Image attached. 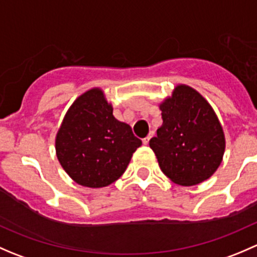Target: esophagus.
Segmentation results:
<instances>
[{
	"label": "esophagus",
	"instance_id": "esophagus-1",
	"mask_svg": "<svg viewBox=\"0 0 257 257\" xmlns=\"http://www.w3.org/2000/svg\"><path fill=\"white\" fill-rule=\"evenodd\" d=\"M153 137H154V132H150V133L148 134L147 138H144V139H143V144H144V145H148V144H149V141H150V139L153 138Z\"/></svg>",
	"mask_w": 257,
	"mask_h": 257
}]
</instances>
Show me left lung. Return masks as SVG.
I'll return each instance as SVG.
<instances>
[{"instance_id":"8db88e82","label":"left lung","mask_w":257,"mask_h":257,"mask_svg":"<svg viewBox=\"0 0 257 257\" xmlns=\"http://www.w3.org/2000/svg\"><path fill=\"white\" fill-rule=\"evenodd\" d=\"M163 124L149 145L162 172L183 186L200 184L216 172L225 134L216 113L194 88L178 84L159 104Z\"/></svg>"}]
</instances>
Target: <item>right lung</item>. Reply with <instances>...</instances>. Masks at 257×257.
<instances>
[{
  "mask_svg": "<svg viewBox=\"0 0 257 257\" xmlns=\"http://www.w3.org/2000/svg\"><path fill=\"white\" fill-rule=\"evenodd\" d=\"M141 145L131 125L114 118L104 92L92 88L67 110L56 136V155L77 184L104 188L123 175Z\"/></svg>",
  "mask_w": 257,
  "mask_h": 257,
  "instance_id": "obj_1",
  "label": "right lung"
}]
</instances>
